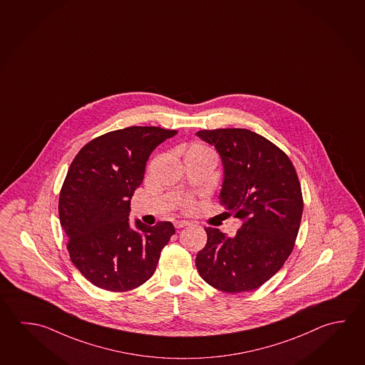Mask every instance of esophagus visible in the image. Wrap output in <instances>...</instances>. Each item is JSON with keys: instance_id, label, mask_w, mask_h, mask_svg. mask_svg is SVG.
<instances>
[{"instance_id": "esophagus-1", "label": "esophagus", "mask_w": 365, "mask_h": 365, "mask_svg": "<svg viewBox=\"0 0 365 365\" xmlns=\"http://www.w3.org/2000/svg\"><path fill=\"white\" fill-rule=\"evenodd\" d=\"M173 225H175L176 229H181V227H185V226L189 225V222L187 221H175Z\"/></svg>"}]
</instances>
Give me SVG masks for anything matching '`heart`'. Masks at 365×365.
Instances as JSON below:
<instances>
[{"instance_id":"heart-1","label":"heart","mask_w":365,"mask_h":365,"mask_svg":"<svg viewBox=\"0 0 365 365\" xmlns=\"http://www.w3.org/2000/svg\"><path fill=\"white\" fill-rule=\"evenodd\" d=\"M198 152H210L208 149H207L206 146L202 145H192L189 149H187V152L186 153H198Z\"/></svg>"}]
</instances>
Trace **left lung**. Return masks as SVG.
I'll use <instances>...</instances> for the list:
<instances>
[{
    "mask_svg": "<svg viewBox=\"0 0 365 365\" xmlns=\"http://www.w3.org/2000/svg\"><path fill=\"white\" fill-rule=\"evenodd\" d=\"M224 167L220 203L243 224L234 237L205 227L199 275L227 293L253 291L275 275L291 255L302 217L299 178L283 150L245 128L202 130Z\"/></svg>",
    "mask_w": 365,
    "mask_h": 365,
    "instance_id": "left-lung-1",
    "label": "left lung"
}]
</instances>
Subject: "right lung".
I'll use <instances>...</instances> for the list:
<instances>
[{
    "label": "right lung",
    "mask_w": 365,
    "mask_h": 365,
    "mask_svg": "<svg viewBox=\"0 0 365 365\" xmlns=\"http://www.w3.org/2000/svg\"><path fill=\"white\" fill-rule=\"evenodd\" d=\"M178 133L160 127H127L81 149L59 197L60 225L74 266L101 289L131 291L152 277L160 251L175 234L168 221H128L153 150Z\"/></svg>",
    "instance_id": "obj_1"
}]
</instances>
